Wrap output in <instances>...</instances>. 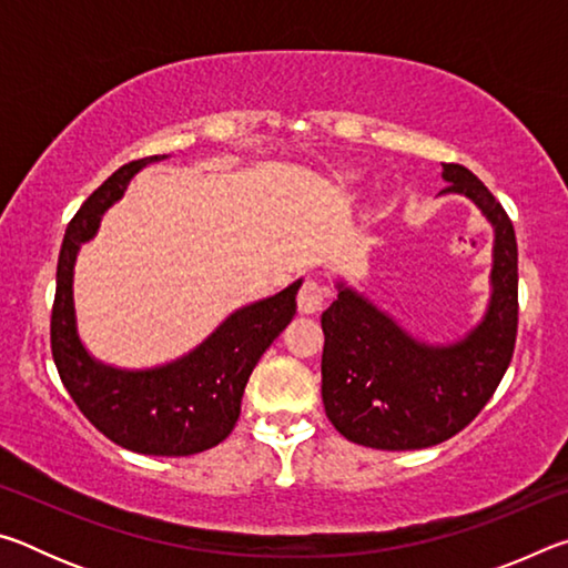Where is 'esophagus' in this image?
I'll return each mask as SVG.
<instances>
[{"mask_svg": "<svg viewBox=\"0 0 568 568\" xmlns=\"http://www.w3.org/2000/svg\"><path fill=\"white\" fill-rule=\"evenodd\" d=\"M325 297H328V287L321 281H305L301 285V293H297V311L311 315L323 311Z\"/></svg>", "mask_w": 568, "mask_h": 568, "instance_id": "34e87169", "label": "esophagus"}]
</instances>
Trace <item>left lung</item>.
<instances>
[{
    "label": "left lung",
    "instance_id": "obj_1",
    "mask_svg": "<svg viewBox=\"0 0 568 568\" xmlns=\"http://www.w3.org/2000/svg\"><path fill=\"white\" fill-rule=\"evenodd\" d=\"M440 195H464L494 227L491 297L484 318L446 345L418 341L338 281L321 315L323 406L358 446L413 450L444 444L474 420L511 363L518 328V247L501 203L464 165H444Z\"/></svg>",
    "mask_w": 568,
    "mask_h": 568
}]
</instances>
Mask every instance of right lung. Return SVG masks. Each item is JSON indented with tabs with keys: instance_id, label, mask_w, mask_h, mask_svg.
<instances>
[{
	"instance_id": "add662e5",
	"label": "right lung",
	"mask_w": 568,
	"mask_h": 568,
	"mask_svg": "<svg viewBox=\"0 0 568 568\" xmlns=\"http://www.w3.org/2000/svg\"><path fill=\"white\" fill-rule=\"evenodd\" d=\"M165 158H142L112 172L67 225L57 261L52 358L77 408L112 444L145 456H192L217 446L235 428L250 373L293 321L303 281L237 307L197 348L155 368L128 371L90 355L77 333L72 287L77 255L82 243L98 233L102 215L124 195L130 180Z\"/></svg>"
}]
</instances>
